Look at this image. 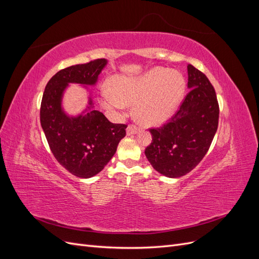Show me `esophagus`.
Segmentation results:
<instances>
[{
	"mask_svg": "<svg viewBox=\"0 0 259 259\" xmlns=\"http://www.w3.org/2000/svg\"><path fill=\"white\" fill-rule=\"evenodd\" d=\"M139 132V128L137 126H135V125H128L127 128H126V134L130 136V135H134V134H137V133Z\"/></svg>",
	"mask_w": 259,
	"mask_h": 259,
	"instance_id": "34e87169",
	"label": "esophagus"
}]
</instances>
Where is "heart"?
Wrapping results in <instances>:
<instances>
[{
    "label": "heart",
    "mask_w": 259,
    "mask_h": 259,
    "mask_svg": "<svg viewBox=\"0 0 259 259\" xmlns=\"http://www.w3.org/2000/svg\"><path fill=\"white\" fill-rule=\"evenodd\" d=\"M113 92L101 94L105 108L123 109L135 104V115L146 125H160L169 120L182 104L186 82L177 71L155 67L138 77H115Z\"/></svg>",
    "instance_id": "heart-1"
}]
</instances>
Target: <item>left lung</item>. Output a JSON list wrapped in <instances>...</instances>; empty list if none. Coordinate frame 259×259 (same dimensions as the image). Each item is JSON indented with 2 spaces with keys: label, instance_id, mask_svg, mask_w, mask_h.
Wrapping results in <instances>:
<instances>
[{
  "label": "left lung",
  "instance_id": "1",
  "mask_svg": "<svg viewBox=\"0 0 259 259\" xmlns=\"http://www.w3.org/2000/svg\"><path fill=\"white\" fill-rule=\"evenodd\" d=\"M188 89L179 110L160 128H151L152 143L145 154L153 168L169 177H182L204 158L218 126L219 106L206 75L188 65Z\"/></svg>",
  "mask_w": 259,
  "mask_h": 259
}]
</instances>
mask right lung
Wrapping results in <instances>:
<instances>
[{
	"label": "right lung",
	"mask_w": 259,
	"mask_h": 259,
	"mask_svg": "<svg viewBox=\"0 0 259 259\" xmlns=\"http://www.w3.org/2000/svg\"><path fill=\"white\" fill-rule=\"evenodd\" d=\"M106 59L62 69L45 86L40 120L51 150L62 166L72 175L91 178L103 170L114 155L125 136V124H113L94 109L92 96L89 106L79 115H68L62 108V97L70 83L95 85L107 65Z\"/></svg>",
	"instance_id": "right-lung-1"
}]
</instances>
